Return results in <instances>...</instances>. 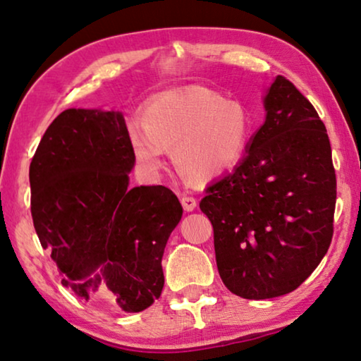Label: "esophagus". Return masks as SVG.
<instances>
[{
    "mask_svg": "<svg viewBox=\"0 0 361 361\" xmlns=\"http://www.w3.org/2000/svg\"><path fill=\"white\" fill-rule=\"evenodd\" d=\"M181 205L185 212H192L195 207H197V200L194 197H189V195H183L181 197Z\"/></svg>",
    "mask_w": 361,
    "mask_h": 361,
    "instance_id": "34e87169",
    "label": "esophagus"
}]
</instances>
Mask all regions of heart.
Listing matches in <instances>:
<instances>
[{"label":"heart","mask_w":361,"mask_h":361,"mask_svg":"<svg viewBox=\"0 0 361 361\" xmlns=\"http://www.w3.org/2000/svg\"><path fill=\"white\" fill-rule=\"evenodd\" d=\"M142 126L129 140L138 169L148 176L161 170L164 149H172L186 178H218L240 162L252 138L245 106L199 87L156 97L143 108Z\"/></svg>","instance_id":"b5f03b06"}]
</instances>
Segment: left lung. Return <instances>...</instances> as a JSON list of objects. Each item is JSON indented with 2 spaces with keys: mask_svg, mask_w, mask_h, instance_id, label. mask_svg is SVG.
Listing matches in <instances>:
<instances>
[{
  "mask_svg": "<svg viewBox=\"0 0 361 361\" xmlns=\"http://www.w3.org/2000/svg\"><path fill=\"white\" fill-rule=\"evenodd\" d=\"M266 121L234 172L200 200L231 293L269 299L296 290L333 239L336 173L319 113L283 76L264 97Z\"/></svg>",
  "mask_w": 361,
  "mask_h": 361,
  "instance_id": "obj_1",
  "label": "left lung"
}]
</instances>
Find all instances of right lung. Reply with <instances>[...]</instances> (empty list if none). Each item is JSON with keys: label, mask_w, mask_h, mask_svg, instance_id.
Here are the masks:
<instances>
[{"label": "right lung", "mask_w": 361, "mask_h": 361, "mask_svg": "<svg viewBox=\"0 0 361 361\" xmlns=\"http://www.w3.org/2000/svg\"><path fill=\"white\" fill-rule=\"evenodd\" d=\"M129 130L119 111L65 109L30 164L32 216L62 285L142 312L164 288L162 255L183 209L166 186L129 188Z\"/></svg>", "instance_id": "obj_1"}]
</instances>
